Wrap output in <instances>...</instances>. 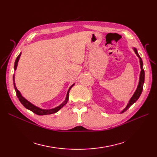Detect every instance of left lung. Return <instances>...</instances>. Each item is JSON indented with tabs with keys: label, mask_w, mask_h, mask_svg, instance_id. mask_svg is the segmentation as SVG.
Returning a JSON list of instances; mask_svg holds the SVG:
<instances>
[{
	"label": "left lung",
	"mask_w": 157,
	"mask_h": 157,
	"mask_svg": "<svg viewBox=\"0 0 157 157\" xmlns=\"http://www.w3.org/2000/svg\"><path fill=\"white\" fill-rule=\"evenodd\" d=\"M133 50H134L135 54L137 55V56L140 59V68H141V72L140 74V78H139V83L138 85H137V88L136 90V91L134 92V94H133V96H132V98H130V99L128 101L127 105L126 106V107L123 109V110L120 113H123L124 112H125L127 109H128L130 108V107L131 105H132L134 104L138 98H140V96H141L142 90H143V86H144V80H145V72L143 68V61H142V59L141 57L140 56V55L138 54V52H137V50L136 48H133Z\"/></svg>",
	"instance_id": "1"
}]
</instances>
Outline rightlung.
I'll return each mask as SVG.
<instances>
[{
	"label": "right lung",
	"mask_w": 157,
	"mask_h": 157,
	"mask_svg": "<svg viewBox=\"0 0 157 157\" xmlns=\"http://www.w3.org/2000/svg\"><path fill=\"white\" fill-rule=\"evenodd\" d=\"M21 55V53L19 54V56L17 57V58L15 61V63H14V70H16L17 69V64H18V61H19V59H20V56ZM13 86H14V89H15L16 90V95L17 96L19 99V100H20V101L22 105L24 106L26 109H29V110H30L31 111L33 112L34 113L36 114V115H50V114H53V113H56L58 112V111H59L60 109L62 108L66 103H67L68 100H69V91L71 88H72L75 83H74L73 84L71 85V86H70V88H69L68 91H67V96H66V98L65 99V101L60 104L59 105L57 106L56 107H54V108H52V109H41L39 107H37L36 105H35L34 104H33L32 103H31L30 101H29L27 100V99H26L24 97H23L21 92L19 91V90H17L16 86V83H15V74L13 75Z\"/></svg>",
	"instance_id": "1"
}]
</instances>
